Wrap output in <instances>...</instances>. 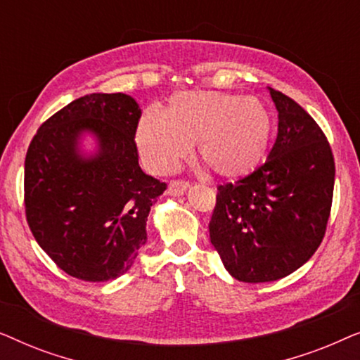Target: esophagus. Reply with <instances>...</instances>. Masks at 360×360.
I'll list each match as a JSON object with an SVG mask.
<instances>
[{
  "label": "esophagus",
  "mask_w": 360,
  "mask_h": 360,
  "mask_svg": "<svg viewBox=\"0 0 360 360\" xmlns=\"http://www.w3.org/2000/svg\"><path fill=\"white\" fill-rule=\"evenodd\" d=\"M188 186H190L188 181L174 180V181H170L169 186H167V195H170V196H181L186 190H188Z\"/></svg>",
  "instance_id": "1"
}]
</instances>
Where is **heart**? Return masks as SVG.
Instances as JSON below:
<instances>
[{
  "label": "heart",
  "instance_id": "1",
  "mask_svg": "<svg viewBox=\"0 0 360 360\" xmlns=\"http://www.w3.org/2000/svg\"><path fill=\"white\" fill-rule=\"evenodd\" d=\"M147 169L170 174L195 155L219 179L238 181L257 172L274 142V120L254 98L219 91L188 90L170 96L164 115L147 111L136 134Z\"/></svg>",
  "mask_w": 360,
  "mask_h": 360
}]
</instances>
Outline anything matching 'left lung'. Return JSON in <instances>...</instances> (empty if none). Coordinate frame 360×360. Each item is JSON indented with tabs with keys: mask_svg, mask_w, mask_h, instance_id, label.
Here are the masks:
<instances>
[{
	"mask_svg": "<svg viewBox=\"0 0 360 360\" xmlns=\"http://www.w3.org/2000/svg\"><path fill=\"white\" fill-rule=\"evenodd\" d=\"M278 112L277 141L257 172L219 185L211 244L226 270L248 283L274 282L308 262L321 244L334 188V159L311 116L269 88Z\"/></svg>",
	"mask_w": 360,
	"mask_h": 360,
	"instance_id": "obj_1",
	"label": "left lung"
}]
</instances>
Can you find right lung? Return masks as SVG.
<instances>
[{"label": "right lung", "mask_w": 360, "mask_h": 360, "mask_svg": "<svg viewBox=\"0 0 360 360\" xmlns=\"http://www.w3.org/2000/svg\"><path fill=\"white\" fill-rule=\"evenodd\" d=\"M142 115L124 93H91L39 127L24 164L26 216L37 244L72 277L106 282L132 267L165 184L142 172ZM90 136L93 151L82 149Z\"/></svg>", "instance_id": "add662e5"}]
</instances>
